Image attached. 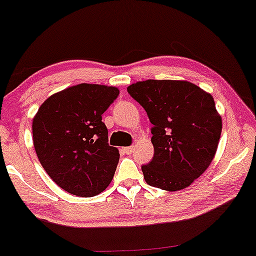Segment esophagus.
I'll return each instance as SVG.
<instances>
[{
	"label": "esophagus",
	"mask_w": 256,
	"mask_h": 256,
	"mask_svg": "<svg viewBox=\"0 0 256 256\" xmlns=\"http://www.w3.org/2000/svg\"><path fill=\"white\" fill-rule=\"evenodd\" d=\"M124 152H126L128 154V155H130V154H132L134 152V146H126V148H124Z\"/></svg>",
	"instance_id": "esophagus-1"
}]
</instances>
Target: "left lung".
<instances>
[{
    "instance_id": "left-lung-1",
    "label": "left lung",
    "mask_w": 256,
    "mask_h": 256,
    "mask_svg": "<svg viewBox=\"0 0 256 256\" xmlns=\"http://www.w3.org/2000/svg\"><path fill=\"white\" fill-rule=\"evenodd\" d=\"M146 110L154 158L142 166L146 184L166 190L188 187L211 164L222 118L211 94L187 81L146 80L128 87Z\"/></svg>"
}]
</instances>
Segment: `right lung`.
I'll return each instance as SVG.
<instances>
[{"label":"right lung","mask_w":256,"mask_h":256,"mask_svg":"<svg viewBox=\"0 0 256 256\" xmlns=\"http://www.w3.org/2000/svg\"><path fill=\"white\" fill-rule=\"evenodd\" d=\"M118 95L116 87L81 83L46 98L33 118L36 156L68 193L94 196L112 181L119 152L108 144L101 116Z\"/></svg>","instance_id":"1"}]
</instances>
